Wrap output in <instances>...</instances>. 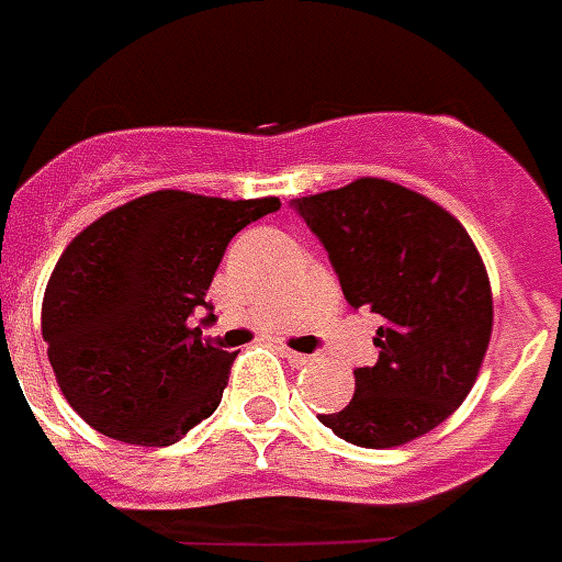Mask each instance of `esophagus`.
Returning a JSON list of instances; mask_svg holds the SVG:
<instances>
[{
	"instance_id": "esophagus-1",
	"label": "esophagus",
	"mask_w": 562,
	"mask_h": 562,
	"mask_svg": "<svg viewBox=\"0 0 562 562\" xmlns=\"http://www.w3.org/2000/svg\"><path fill=\"white\" fill-rule=\"evenodd\" d=\"M281 357H286V362H290L292 369H304V366H312V360H315V357L301 355V351H292V349H286V346H281Z\"/></svg>"
}]
</instances>
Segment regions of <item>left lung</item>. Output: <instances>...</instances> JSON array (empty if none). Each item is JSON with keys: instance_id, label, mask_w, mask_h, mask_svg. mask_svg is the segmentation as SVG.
<instances>
[{"instance_id": "8db88e82", "label": "left lung", "mask_w": 562, "mask_h": 562, "mask_svg": "<svg viewBox=\"0 0 562 562\" xmlns=\"http://www.w3.org/2000/svg\"><path fill=\"white\" fill-rule=\"evenodd\" d=\"M355 310L382 317L374 366L321 422L357 448L419 439L467 400L493 335V290L461 222L428 196L362 177L295 200Z\"/></svg>"}]
</instances>
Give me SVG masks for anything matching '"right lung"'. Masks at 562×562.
<instances>
[{
    "mask_svg": "<svg viewBox=\"0 0 562 562\" xmlns=\"http://www.w3.org/2000/svg\"><path fill=\"white\" fill-rule=\"evenodd\" d=\"M276 196L154 191L103 213L58 258L42 335L58 389L109 439L166 448L220 408L236 355L202 340L231 238L278 211Z\"/></svg>",
    "mask_w": 562,
    "mask_h": 562,
    "instance_id": "1",
    "label": "right lung"
}]
</instances>
